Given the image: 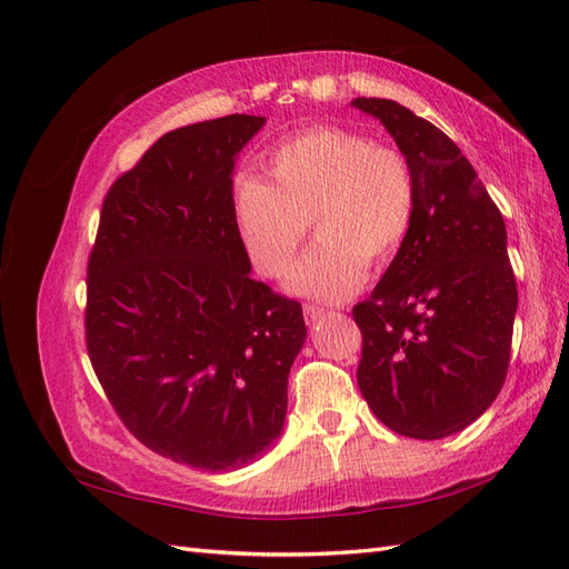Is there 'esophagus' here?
Returning a JSON list of instances; mask_svg holds the SVG:
<instances>
[{
  "instance_id": "obj_1",
  "label": "esophagus",
  "mask_w": 569,
  "mask_h": 569,
  "mask_svg": "<svg viewBox=\"0 0 569 569\" xmlns=\"http://www.w3.org/2000/svg\"><path fill=\"white\" fill-rule=\"evenodd\" d=\"M303 316H306V322L312 325V322H318V320L325 316V308L306 303V306H303Z\"/></svg>"
}]
</instances>
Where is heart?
<instances>
[{
  "label": "heart",
  "mask_w": 569,
  "mask_h": 569,
  "mask_svg": "<svg viewBox=\"0 0 569 569\" xmlns=\"http://www.w3.org/2000/svg\"><path fill=\"white\" fill-rule=\"evenodd\" d=\"M271 180L241 173L232 220L247 259L266 278L291 266L308 227L318 241L296 263L288 288L320 300L352 296L367 266H389L418 210L413 166L389 143L342 127H310L266 156Z\"/></svg>",
  "instance_id": "heart-1"
}]
</instances>
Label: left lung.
<instances>
[{
    "label": "left lung",
    "mask_w": 569,
    "mask_h": 569,
    "mask_svg": "<svg viewBox=\"0 0 569 569\" xmlns=\"http://www.w3.org/2000/svg\"><path fill=\"white\" fill-rule=\"evenodd\" d=\"M413 166L410 237L355 306L359 391L386 428L416 440L465 430L499 396L518 308L506 224L457 143L408 107L352 100Z\"/></svg>",
    "instance_id": "left-lung-1"
}]
</instances>
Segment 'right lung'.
<instances>
[{
  "label": "right lung",
  "mask_w": 569,
  "mask_h": 569,
  "mask_svg": "<svg viewBox=\"0 0 569 569\" xmlns=\"http://www.w3.org/2000/svg\"><path fill=\"white\" fill-rule=\"evenodd\" d=\"M263 117L168 131L107 190L88 261L84 342L134 438L227 471L283 430L303 308L249 276L232 220L237 153Z\"/></svg>",
  "instance_id": "obj_1"
}]
</instances>
